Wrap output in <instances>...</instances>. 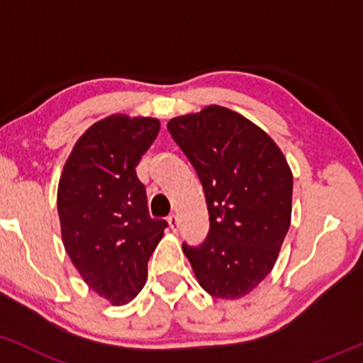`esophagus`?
<instances>
[{"label":"esophagus","instance_id":"34e87169","mask_svg":"<svg viewBox=\"0 0 363 363\" xmlns=\"http://www.w3.org/2000/svg\"><path fill=\"white\" fill-rule=\"evenodd\" d=\"M167 223H169V228L172 231H177L179 230V218L176 215H170L167 218Z\"/></svg>","mask_w":363,"mask_h":363}]
</instances>
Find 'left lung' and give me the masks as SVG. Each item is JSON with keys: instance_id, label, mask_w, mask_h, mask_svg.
I'll return each mask as SVG.
<instances>
[{"instance_id": "left-lung-1", "label": "left lung", "mask_w": 363, "mask_h": 363, "mask_svg": "<svg viewBox=\"0 0 363 363\" xmlns=\"http://www.w3.org/2000/svg\"><path fill=\"white\" fill-rule=\"evenodd\" d=\"M167 130L193 164L209 213L206 240L182 250L208 294L243 298L269 276L289 230L286 157L264 130L218 104L172 118Z\"/></svg>"}]
</instances>
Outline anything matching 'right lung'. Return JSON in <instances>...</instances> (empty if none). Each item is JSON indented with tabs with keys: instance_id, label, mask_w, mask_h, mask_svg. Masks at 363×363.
I'll use <instances>...</instances> for the list:
<instances>
[{
	"instance_id": "obj_1",
	"label": "right lung",
	"mask_w": 363,
	"mask_h": 363,
	"mask_svg": "<svg viewBox=\"0 0 363 363\" xmlns=\"http://www.w3.org/2000/svg\"><path fill=\"white\" fill-rule=\"evenodd\" d=\"M159 130L157 118H104L77 140L59 181L65 252L87 286L115 306L145 286L148 259L167 228L148 215L135 170Z\"/></svg>"
}]
</instances>
